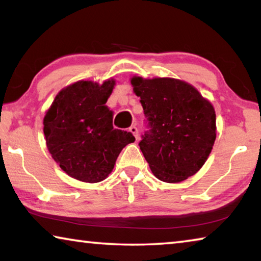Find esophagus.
I'll list each match as a JSON object with an SVG mask.
<instances>
[{
  "label": "esophagus",
  "instance_id": "obj_1",
  "mask_svg": "<svg viewBox=\"0 0 261 261\" xmlns=\"http://www.w3.org/2000/svg\"><path fill=\"white\" fill-rule=\"evenodd\" d=\"M130 132L132 135L135 136V138L136 139H138L139 138V130H138V127H137L136 125H132V126H130Z\"/></svg>",
  "mask_w": 261,
  "mask_h": 261
}]
</instances>
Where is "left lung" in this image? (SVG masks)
Here are the masks:
<instances>
[{
	"instance_id": "1",
	"label": "left lung",
	"mask_w": 261,
	"mask_h": 261,
	"mask_svg": "<svg viewBox=\"0 0 261 261\" xmlns=\"http://www.w3.org/2000/svg\"><path fill=\"white\" fill-rule=\"evenodd\" d=\"M131 84L148 122L139 147L153 175L178 183L199 171L216 138L212 103L179 79L135 76Z\"/></svg>"
}]
</instances>
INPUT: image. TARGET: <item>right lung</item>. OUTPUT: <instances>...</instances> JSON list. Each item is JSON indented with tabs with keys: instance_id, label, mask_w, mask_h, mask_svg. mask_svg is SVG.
Masks as SVG:
<instances>
[{
	"instance_id": "1",
	"label": "right lung",
	"mask_w": 261,
	"mask_h": 261,
	"mask_svg": "<svg viewBox=\"0 0 261 261\" xmlns=\"http://www.w3.org/2000/svg\"><path fill=\"white\" fill-rule=\"evenodd\" d=\"M115 79L79 81L62 88L43 118L47 148L72 178L98 183L108 177L118 154L134 143L131 132L114 129L106 102Z\"/></svg>"
}]
</instances>
